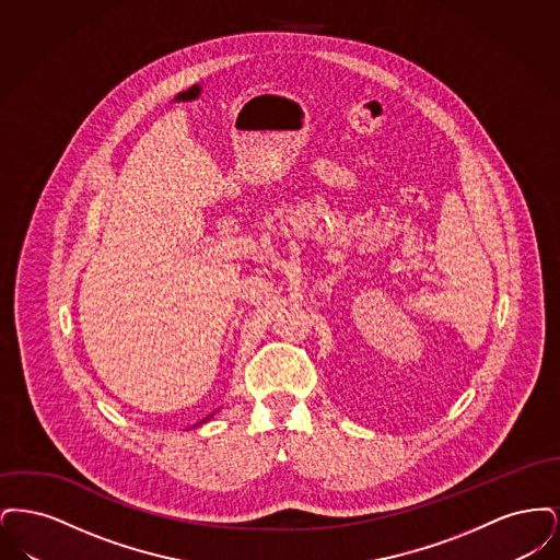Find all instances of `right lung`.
<instances>
[{
    "label": "right lung",
    "mask_w": 560,
    "mask_h": 560,
    "mask_svg": "<svg viewBox=\"0 0 560 560\" xmlns=\"http://www.w3.org/2000/svg\"><path fill=\"white\" fill-rule=\"evenodd\" d=\"M210 418H213V413H210V416H208V418H203V420H201V422H199V424H206V422H208V420H210ZM199 424H195V427H199Z\"/></svg>",
    "instance_id": "obj_1"
}]
</instances>
